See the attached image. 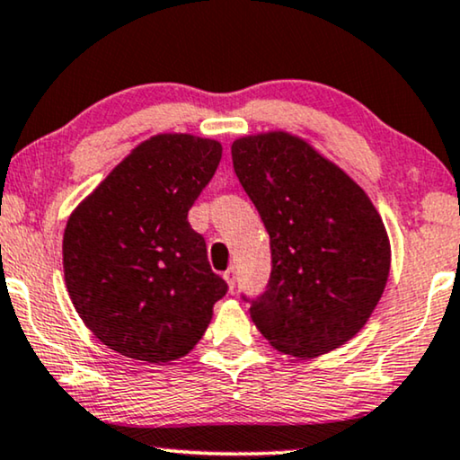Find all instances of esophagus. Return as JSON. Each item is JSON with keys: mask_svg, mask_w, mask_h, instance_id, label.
I'll use <instances>...</instances> for the list:
<instances>
[{"mask_svg": "<svg viewBox=\"0 0 460 460\" xmlns=\"http://www.w3.org/2000/svg\"><path fill=\"white\" fill-rule=\"evenodd\" d=\"M224 279H226V283H228V288L234 289V283H236V268L230 266L228 270L224 272Z\"/></svg>", "mask_w": 460, "mask_h": 460, "instance_id": "obj_1", "label": "esophagus"}]
</instances>
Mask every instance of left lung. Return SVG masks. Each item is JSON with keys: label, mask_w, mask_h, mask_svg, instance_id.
<instances>
[{"label": "left lung", "mask_w": 460, "mask_h": 460, "mask_svg": "<svg viewBox=\"0 0 460 460\" xmlns=\"http://www.w3.org/2000/svg\"><path fill=\"white\" fill-rule=\"evenodd\" d=\"M232 164L270 236L264 294L243 296L253 323L281 353H330L383 297L391 268L383 219L347 172L294 135L236 139Z\"/></svg>", "instance_id": "1"}]
</instances>
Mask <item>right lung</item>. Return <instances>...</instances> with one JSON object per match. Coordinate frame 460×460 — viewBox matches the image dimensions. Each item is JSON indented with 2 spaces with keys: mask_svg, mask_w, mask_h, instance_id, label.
<instances>
[{
  "mask_svg": "<svg viewBox=\"0 0 460 460\" xmlns=\"http://www.w3.org/2000/svg\"><path fill=\"white\" fill-rule=\"evenodd\" d=\"M219 160L217 141L156 135L71 213L65 283L88 330L116 353L147 363L188 355L228 291L188 222Z\"/></svg>",
  "mask_w": 460,
  "mask_h": 460,
  "instance_id": "right-lung-1",
  "label": "right lung"
}]
</instances>
